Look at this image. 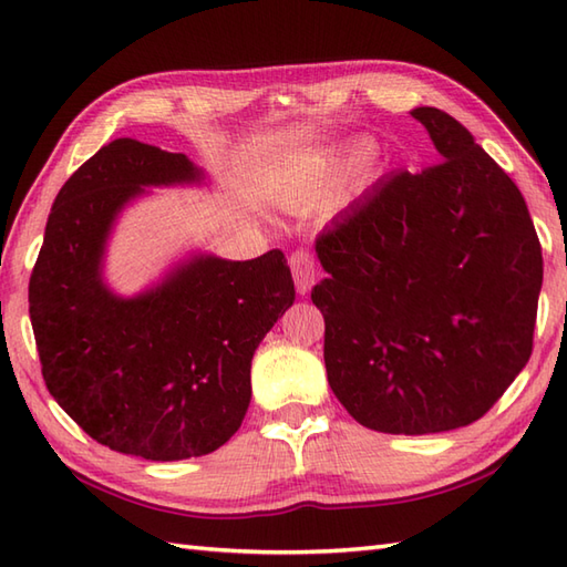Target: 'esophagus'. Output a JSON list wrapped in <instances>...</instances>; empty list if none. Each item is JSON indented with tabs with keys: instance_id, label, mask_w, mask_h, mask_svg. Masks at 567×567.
Returning <instances> with one entry per match:
<instances>
[{
	"instance_id": "esophagus-1",
	"label": "esophagus",
	"mask_w": 567,
	"mask_h": 567,
	"mask_svg": "<svg viewBox=\"0 0 567 567\" xmlns=\"http://www.w3.org/2000/svg\"><path fill=\"white\" fill-rule=\"evenodd\" d=\"M290 268H292L297 292L307 295L311 290V285H315V277H317L315 258H311L307 250H295L292 258H290Z\"/></svg>"
}]
</instances>
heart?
Instances as JSON below:
<instances>
[{
  "mask_svg": "<svg viewBox=\"0 0 567 567\" xmlns=\"http://www.w3.org/2000/svg\"><path fill=\"white\" fill-rule=\"evenodd\" d=\"M370 155H372V146H368V143H360V146L353 148V153L343 161L339 171H353V167L365 165L370 161Z\"/></svg>",
  "mask_w": 567,
  "mask_h": 567,
  "instance_id": "b5f03b06",
  "label": "heart"
}]
</instances>
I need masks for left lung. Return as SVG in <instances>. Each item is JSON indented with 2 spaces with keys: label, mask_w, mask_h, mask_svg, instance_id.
I'll return each mask as SVG.
<instances>
[{
  "label": "left lung",
  "mask_w": 567,
  "mask_h": 567,
  "mask_svg": "<svg viewBox=\"0 0 567 567\" xmlns=\"http://www.w3.org/2000/svg\"><path fill=\"white\" fill-rule=\"evenodd\" d=\"M441 163L394 173L317 238L311 290L333 394L358 424L424 436L473 424L532 355L544 258L526 202L473 134L416 106Z\"/></svg>",
  "instance_id": "left-lung-1"
}]
</instances>
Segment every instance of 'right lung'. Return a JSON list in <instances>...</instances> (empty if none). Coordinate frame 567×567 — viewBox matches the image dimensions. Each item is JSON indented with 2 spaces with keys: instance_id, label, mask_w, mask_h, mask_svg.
<instances>
[{
  "instance_id": "obj_1",
  "label": "right lung",
  "mask_w": 567,
  "mask_h": 567,
  "mask_svg": "<svg viewBox=\"0 0 567 567\" xmlns=\"http://www.w3.org/2000/svg\"><path fill=\"white\" fill-rule=\"evenodd\" d=\"M207 185L185 153L106 143L70 175L29 282L43 380L75 424L112 451L185 461L219 449L250 404V360L295 302L282 250L226 260L192 250L138 295L104 260L118 216L151 187Z\"/></svg>"
}]
</instances>
